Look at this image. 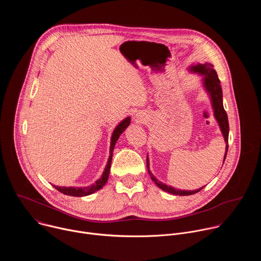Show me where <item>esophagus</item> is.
<instances>
[{"instance_id": "obj_1", "label": "esophagus", "mask_w": 261, "mask_h": 261, "mask_svg": "<svg viewBox=\"0 0 261 261\" xmlns=\"http://www.w3.org/2000/svg\"><path fill=\"white\" fill-rule=\"evenodd\" d=\"M136 118H137V119H136V121H137V122H141V121H142L141 117H136Z\"/></svg>"}]
</instances>
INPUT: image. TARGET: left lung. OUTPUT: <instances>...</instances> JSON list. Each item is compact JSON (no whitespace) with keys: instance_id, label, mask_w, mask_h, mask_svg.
Returning <instances> with one entry per match:
<instances>
[{"instance_id":"8db88e82","label":"left lung","mask_w":261,"mask_h":261,"mask_svg":"<svg viewBox=\"0 0 261 261\" xmlns=\"http://www.w3.org/2000/svg\"><path fill=\"white\" fill-rule=\"evenodd\" d=\"M190 71L194 72V73H199L201 75H203V86L206 90V92L210 94L211 96V100H212V104H213V109H214V115L215 118L217 120V122L219 123L220 129L222 131L223 136H224V140L226 142V148H225V155H224V161L227 155V151H228V133H229V124H228V118H227V114L224 109V106H223V99H222V88L220 85V80L217 75V72L214 69V66L211 63H205V64H197L194 66L190 67ZM146 166H147V170L148 173L151 175V178L153 179V181L158 186L160 189H162L165 192H168L170 194H174V195H180V196H185V195H192L195 194L197 192H199L200 190H202L204 187L194 190V191H187V190H179V189H175L171 186L165 185L162 181L158 180L153 173L150 171V167H148V160L146 158Z\"/></svg>"}]
</instances>
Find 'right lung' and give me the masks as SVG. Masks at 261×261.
Returning a JSON list of instances; mask_svg holds the SVG:
<instances>
[{
  "label": "right lung",
  "instance_id": "1",
  "mask_svg": "<svg viewBox=\"0 0 261 261\" xmlns=\"http://www.w3.org/2000/svg\"><path fill=\"white\" fill-rule=\"evenodd\" d=\"M130 124V118H126L125 120H123L118 126L117 128L115 129L114 133H113V136H111V142H110V150H109V158H108V161H107V164H106V167L104 169V172L102 174V176L96 180V182H94L93 185L91 186H88V187H59V186H55L53 185L54 187L60 191L61 193L63 194H66V195H69V196H76V197H82V196H87V195H90L98 190H100L103 186L106 184L107 179H108V176H109V170H110V164H111V159H113V152H114V148H115V145H116V142L117 140L119 139L120 135L125 131V129L129 126Z\"/></svg>",
  "mask_w": 261,
  "mask_h": 261
}]
</instances>
